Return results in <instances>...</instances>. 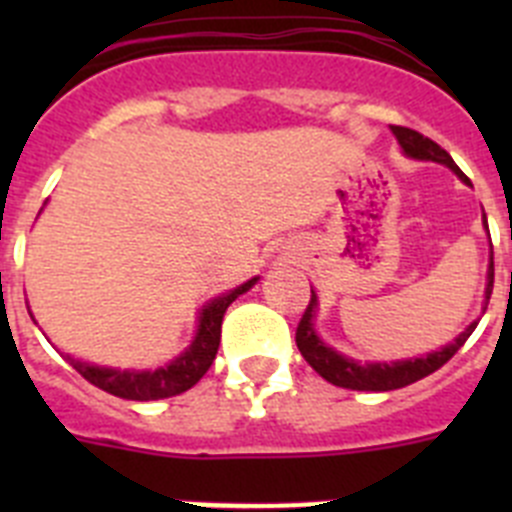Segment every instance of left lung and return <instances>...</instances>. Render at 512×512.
I'll return each instance as SVG.
<instances>
[{"instance_id":"8db88e82","label":"left lung","mask_w":512,"mask_h":512,"mask_svg":"<svg viewBox=\"0 0 512 512\" xmlns=\"http://www.w3.org/2000/svg\"><path fill=\"white\" fill-rule=\"evenodd\" d=\"M392 133H395L397 143H400L402 153L408 158H415V161H436V164L449 166L456 176H459L461 182L469 184V179L464 176V171L454 164V158L449 153L443 151L438 143H433L431 138H425L420 135L418 130L410 128H400V125H392ZM482 225L487 230V217L482 212ZM490 235V230H487ZM492 248V243H490ZM492 282H495V264H492L490 256V266H487V284H485V307L490 302L492 295ZM315 312H318V295H315V289H312L310 305H307L305 315H302L300 325H297V348H300V354L305 356L307 364L325 379V382L336 384V387H346V390H359V392H390V390H400V387H408V384L418 382V379L428 377L436 369H441L451 356L459 351L467 338L472 336L474 328H477V320L469 323L467 328L461 330L459 336L454 338L451 343L441 346L438 351H431V354L425 356H415V359H400V361H356L351 356L338 354L336 348H330L323 338L318 336V330H315Z\"/></svg>"}]
</instances>
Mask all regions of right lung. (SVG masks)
<instances>
[{"mask_svg": "<svg viewBox=\"0 0 512 512\" xmlns=\"http://www.w3.org/2000/svg\"><path fill=\"white\" fill-rule=\"evenodd\" d=\"M256 282H259V277L248 279L241 287L230 289L225 295L202 305L192 343L166 366H158V369H112V366L87 364V361L71 359V356H66V359L87 382H92L99 390L110 392V395L122 397V400L146 402L182 395L205 377V372L215 361L217 346H220V325H223V315L230 302L238 300Z\"/></svg>", "mask_w": 512, "mask_h": 512, "instance_id": "add662e5", "label": "right lung"}]
</instances>
